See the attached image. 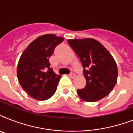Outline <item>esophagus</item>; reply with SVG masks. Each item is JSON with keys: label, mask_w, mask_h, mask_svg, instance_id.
Segmentation results:
<instances>
[{"label": "esophagus", "mask_w": 133, "mask_h": 133, "mask_svg": "<svg viewBox=\"0 0 133 133\" xmlns=\"http://www.w3.org/2000/svg\"><path fill=\"white\" fill-rule=\"evenodd\" d=\"M68 76H69V77H70V78L74 79L76 75H75V74H74V73H71V74H70V75H69Z\"/></svg>", "instance_id": "obj_1"}]
</instances>
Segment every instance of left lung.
Listing matches in <instances>:
<instances>
[{"instance_id":"8db88e82","label":"left lung","mask_w":133,"mask_h":133,"mask_svg":"<svg viewBox=\"0 0 133 133\" xmlns=\"http://www.w3.org/2000/svg\"><path fill=\"white\" fill-rule=\"evenodd\" d=\"M68 42L81 60L86 80L85 87L77 90L79 96L87 102L103 99L117 81V66L113 56L94 38L68 39Z\"/></svg>"}]
</instances>
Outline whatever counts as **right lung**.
Returning <instances> with one entry per match:
<instances>
[{
  "label": "right lung",
  "instance_id": "right-lung-1",
  "mask_svg": "<svg viewBox=\"0 0 133 133\" xmlns=\"http://www.w3.org/2000/svg\"><path fill=\"white\" fill-rule=\"evenodd\" d=\"M63 40L53 34L42 35L33 41L20 57L17 66L19 83L36 100H47L56 92L61 76L50 68L49 58L55 47ZM47 69L48 70L45 71Z\"/></svg>",
  "mask_w": 133,
  "mask_h": 133
}]
</instances>
